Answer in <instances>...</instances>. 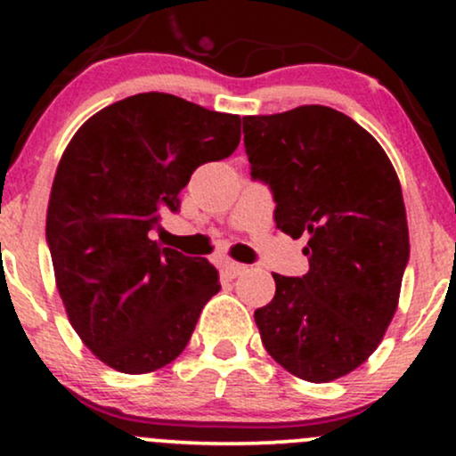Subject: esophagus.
<instances>
[{"mask_svg":"<svg viewBox=\"0 0 456 456\" xmlns=\"http://www.w3.org/2000/svg\"><path fill=\"white\" fill-rule=\"evenodd\" d=\"M223 279H227V281H233V279H238L240 274H244L246 272V265H242V264H235V261H224L223 264Z\"/></svg>","mask_w":456,"mask_h":456,"instance_id":"esophagus-1","label":"esophagus"}]
</instances>
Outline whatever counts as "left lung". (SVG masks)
<instances>
[{
	"label": "left lung",
	"instance_id": "8db88e82",
	"mask_svg": "<svg viewBox=\"0 0 456 456\" xmlns=\"http://www.w3.org/2000/svg\"><path fill=\"white\" fill-rule=\"evenodd\" d=\"M244 148L274 195L276 227L308 238L306 274H272L276 294L255 311L261 343L296 378H343L399 306L410 232L395 167L373 134L322 104L246 115Z\"/></svg>",
	"mask_w": 456,
	"mask_h": 456
}]
</instances>
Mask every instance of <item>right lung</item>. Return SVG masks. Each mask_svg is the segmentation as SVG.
I'll return each mask as SVG.
<instances>
[{"label": "right lung", "instance_id": "add662e5", "mask_svg": "<svg viewBox=\"0 0 456 456\" xmlns=\"http://www.w3.org/2000/svg\"><path fill=\"white\" fill-rule=\"evenodd\" d=\"M240 126V115L148 92L92 115L61 154L46 210L55 285L81 341L119 373L174 362L221 289L210 261L150 232L199 165L233 154Z\"/></svg>", "mask_w": 456, "mask_h": 456}]
</instances>
